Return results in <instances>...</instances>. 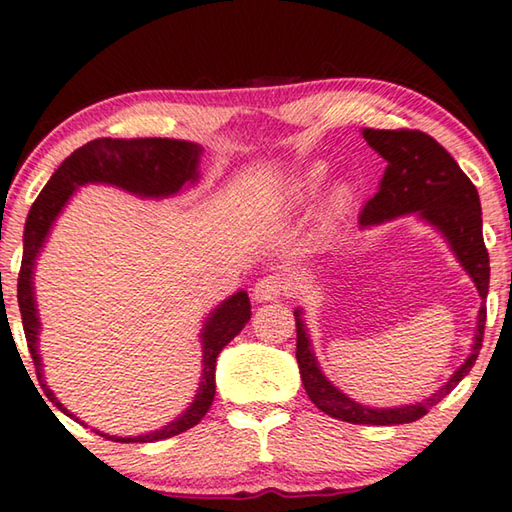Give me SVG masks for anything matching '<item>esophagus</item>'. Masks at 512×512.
Segmentation results:
<instances>
[{
  "label": "esophagus",
  "mask_w": 512,
  "mask_h": 512,
  "mask_svg": "<svg viewBox=\"0 0 512 512\" xmlns=\"http://www.w3.org/2000/svg\"><path fill=\"white\" fill-rule=\"evenodd\" d=\"M290 288H292V283H290L288 276L270 274V276H263V279L256 281L251 297H254V301H258V304H261V301L279 299L281 295H286Z\"/></svg>",
  "instance_id": "1"
}]
</instances>
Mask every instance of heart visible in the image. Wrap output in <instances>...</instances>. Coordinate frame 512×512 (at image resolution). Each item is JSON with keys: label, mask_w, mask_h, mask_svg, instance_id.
Masks as SVG:
<instances>
[{"label": "heart", "mask_w": 512, "mask_h": 512, "mask_svg": "<svg viewBox=\"0 0 512 512\" xmlns=\"http://www.w3.org/2000/svg\"><path fill=\"white\" fill-rule=\"evenodd\" d=\"M324 179H326V167L324 165H313L311 170L301 174V177L295 183H292L290 190H288L292 204H295V206L308 204V201H311L317 195V192H320ZM351 201H354V190H351V186H347V183H335V186L329 192V197H326L324 220L326 222H338L340 217L349 211Z\"/></svg>", "instance_id": "heart-1"}]
</instances>
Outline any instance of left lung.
<instances>
[{
	"mask_svg": "<svg viewBox=\"0 0 512 512\" xmlns=\"http://www.w3.org/2000/svg\"><path fill=\"white\" fill-rule=\"evenodd\" d=\"M363 138L376 154L388 161V167H385L379 192L367 201L363 213H360V229H372V226L397 220V217L415 215L417 220L431 226V229L445 238L451 254L456 256L460 267L474 281L481 297L474 342L465 363L431 397L395 408L363 406L345 395L340 388H335L326 379L315 358L311 335H308L304 324V308H295L297 363L308 399L322 413L335 417V420L351 424L395 426L420 420V417L429 413L431 406L445 399L474 367L476 356L481 351L485 329L490 258L483 242L479 192H476L474 183L467 179V174L460 170L445 147L438 145V142L422 131L408 129H363Z\"/></svg>",
	"mask_w": 512,
	"mask_h": 512,
	"instance_id": "left-lung-1",
	"label": "left lung"
}]
</instances>
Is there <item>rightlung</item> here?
<instances>
[{"label": "right lung", "instance_id": "right-lung-1", "mask_svg": "<svg viewBox=\"0 0 512 512\" xmlns=\"http://www.w3.org/2000/svg\"><path fill=\"white\" fill-rule=\"evenodd\" d=\"M204 147L197 142L174 140V138H136V140H117V138H99L90 140L88 145L79 147L65 161L58 165V170L47 181V186L40 190L38 199L33 201L31 211L24 224L22 240V265L18 279V304L22 313L24 335L31 351L33 365H36L38 381L43 385L47 399L65 413L74 417L67 410L54 390L49 388L43 372V358H40L38 335L43 324L38 317L36 304V286H33V274H36V261L43 251L45 242L52 233L58 215L63 213L67 201L74 192L88 183H104L127 190L140 199H167L179 195L181 190L195 186L199 181V156ZM251 317V304L245 290H238L236 295L217 304L201 324V381L197 395L192 397V404L183 413L161 429L149 431L145 435H108L99 429H92L102 438L115 442H156L172 438L183 431L199 424L201 417L208 413L215 399V365L220 351L245 329ZM83 424L79 417H74Z\"/></svg>", "mask_w": 512, "mask_h": 512}]
</instances>
